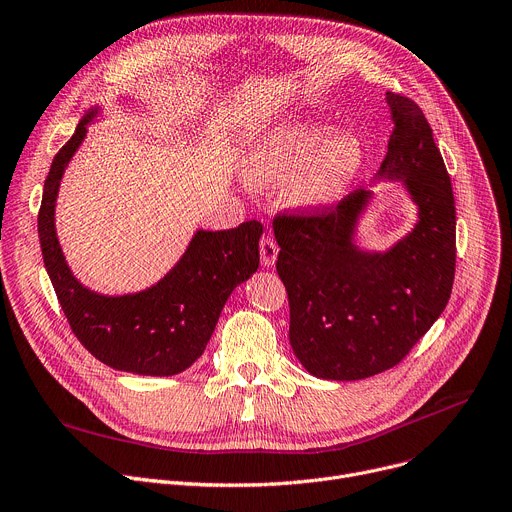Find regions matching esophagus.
<instances>
[{"label":"esophagus","instance_id":"34e87169","mask_svg":"<svg viewBox=\"0 0 512 512\" xmlns=\"http://www.w3.org/2000/svg\"><path fill=\"white\" fill-rule=\"evenodd\" d=\"M259 255H261V263L265 267H273L275 261H277V255H280V249H277L273 239L263 237L261 243H259Z\"/></svg>","mask_w":512,"mask_h":512}]
</instances>
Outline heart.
<instances>
[{
    "label": "heart",
    "mask_w": 512,
    "mask_h": 512,
    "mask_svg": "<svg viewBox=\"0 0 512 512\" xmlns=\"http://www.w3.org/2000/svg\"><path fill=\"white\" fill-rule=\"evenodd\" d=\"M365 159L361 138L316 118H292L261 132L245 159L247 179L284 185V198L300 210L337 202Z\"/></svg>",
    "instance_id": "heart-1"
}]
</instances>
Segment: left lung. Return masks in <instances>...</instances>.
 <instances>
[{
    "instance_id": "obj_1",
    "label": "left lung",
    "mask_w": 512,
    "mask_h": 512,
    "mask_svg": "<svg viewBox=\"0 0 512 512\" xmlns=\"http://www.w3.org/2000/svg\"><path fill=\"white\" fill-rule=\"evenodd\" d=\"M394 124L378 181L416 208L388 249L359 243L374 185L314 216H280L277 273L290 300V343L314 378L355 382L398 365L443 314L455 273V200L433 130L412 100L388 91Z\"/></svg>"
}]
</instances>
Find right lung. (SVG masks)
Returning a JSON list of instances; mask_svg holds the SVG:
<instances>
[{"instance_id": "1", "label": "right lung", "mask_w": 512, "mask_h": 512, "mask_svg": "<svg viewBox=\"0 0 512 512\" xmlns=\"http://www.w3.org/2000/svg\"><path fill=\"white\" fill-rule=\"evenodd\" d=\"M102 116L104 104L85 112L44 181L38 212L44 267L75 337L91 355L128 374L175 376L200 359L226 300L257 271L263 226L251 220L230 230L198 228L177 263L145 290L102 294L85 286L65 259L55 216L65 171L87 126Z\"/></svg>"}]
</instances>
